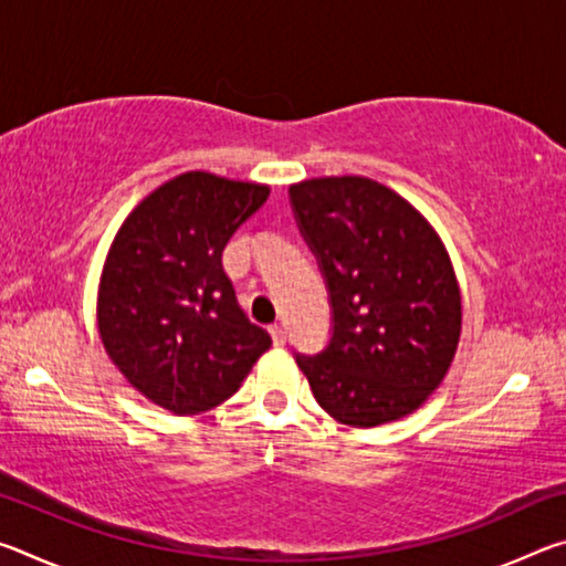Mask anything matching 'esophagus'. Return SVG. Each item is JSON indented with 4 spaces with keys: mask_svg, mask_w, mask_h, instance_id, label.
I'll return each mask as SVG.
<instances>
[{
    "mask_svg": "<svg viewBox=\"0 0 566 566\" xmlns=\"http://www.w3.org/2000/svg\"><path fill=\"white\" fill-rule=\"evenodd\" d=\"M270 334H272L274 347H284V344H286V332H284L282 324H272V327H270Z\"/></svg>",
    "mask_w": 566,
    "mask_h": 566,
    "instance_id": "34e87169",
    "label": "esophagus"
}]
</instances>
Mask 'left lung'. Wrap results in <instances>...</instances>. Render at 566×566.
Wrapping results in <instances>:
<instances>
[{"instance_id":"left-lung-1","label":"left lung","mask_w":566,"mask_h":566,"mask_svg":"<svg viewBox=\"0 0 566 566\" xmlns=\"http://www.w3.org/2000/svg\"><path fill=\"white\" fill-rule=\"evenodd\" d=\"M290 205L332 306L327 347L296 354L314 399L361 429L411 415L442 385L462 329L444 244L407 199L367 177L300 181Z\"/></svg>"}]
</instances>
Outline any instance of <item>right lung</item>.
Wrapping results in <instances>:
<instances>
[{
  "mask_svg": "<svg viewBox=\"0 0 566 566\" xmlns=\"http://www.w3.org/2000/svg\"><path fill=\"white\" fill-rule=\"evenodd\" d=\"M270 187L187 171L124 219L99 284V334L129 385L175 415L222 405L272 347L224 274L229 239Z\"/></svg>",
  "mask_w": 566,
  "mask_h": 566,
  "instance_id": "1",
  "label": "right lung"
}]
</instances>
